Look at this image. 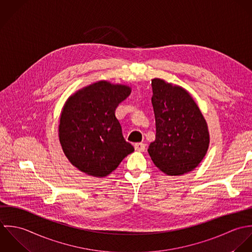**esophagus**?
Instances as JSON below:
<instances>
[{"label":"esophagus","instance_id":"34e87169","mask_svg":"<svg viewBox=\"0 0 252 252\" xmlns=\"http://www.w3.org/2000/svg\"><path fill=\"white\" fill-rule=\"evenodd\" d=\"M134 149L136 151L143 152L145 150V144L144 143H135L134 144Z\"/></svg>","mask_w":252,"mask_h":252}]
</instances>
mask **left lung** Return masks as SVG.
<instances>
[{
  "label": "left lung",
  "mask_w": 252,
  "mask_h": 252,
  "mask_svg": "<svg viewBox=\"0 0 252 252\" xmlns=\"http://www.w3.org/2000/svg\"><path fill=\"white\" fill-rule=\"evenodd\" d=\"M156 139L148 153L155 165L169 176L194 170L209 146L205 119L192 95L162 79L152 80Z\"/></svg>",
  "instance_id": "left-lung-1"
}]
</instances>
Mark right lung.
Returning a JSON list of instances; mask_svg holds the SVG:
<instances>
[{
  "label": "right lung",
  "mask_w": 252,
  "mask_h": 252,
  "mask_svg": "<svg viewBox=\"0 0 252 252\" xmlns=\"http://www.w3.org/2000/svg\"><path fill=\"white\" fill-rule=\"evenodd\" d=\"M130 93L126 85L98 81L77 91L65 102L58 138L64 155L80 171L106 177L134 151L125 140L115 115L118 105Z\"/></svg>",
  "instance_id": "1"
}]
</instances>
